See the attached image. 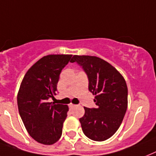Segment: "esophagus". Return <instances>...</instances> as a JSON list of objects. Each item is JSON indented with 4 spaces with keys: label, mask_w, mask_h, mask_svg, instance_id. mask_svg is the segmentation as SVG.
<instances>
[{
    "label": "esophagus",
    "mask_w": 156,
    "mask_h": 156,
    "mask_svg": "<svg viewBox=\"0 0 156 156\" xmlns=\"http://www.w3.org/2000/svg\"><path fill=\"white\" fill-rule=\"evenodd\" d=\"M76 107V105H74V104H72V103H70V104L69 105V107L70 109H72L73 108V107Z\"/></svg>",
    "instance_id": "esophagus-1"
}]
</instances>
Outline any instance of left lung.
I'll list each match as a JSON object with an SVG mask.
<instances>
[{
	"label": "left lung",
	"mask_w": 156,
	"mask_h": 156,
	"mask_svg": "<svg viewBox=\"0 0 156 156\" xmlns=\"http://www.w3.org/2000/svg\"><path fill=\"white\" fill-rule=\"evenodd\" d=\"M77 62L87 74L89 90L94 97L96 108L84 107L79 119L85 135L94 141H104L115 134L127 108V87L125 79L115 67L102 58L74 55Z\"/></svg>",
	"instance_id": "left-lung-1"
}]
</instances>
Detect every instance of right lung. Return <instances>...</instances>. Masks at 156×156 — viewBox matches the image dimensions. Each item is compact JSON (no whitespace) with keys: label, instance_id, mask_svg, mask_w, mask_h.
<instances>
[{"label":"right lung","instance_id":"add662e5","mask_svg":"<svg viewBox=\"0 0 156 156\" xmlns=\"http://www.w3.org/2000/svg\"><path fill=\"white\" fill-rule=\"evenodd\" d=\"M72 55L51 54L41 58L26 72L17 94L20 116L30 135L40 144L56 143L62 133L67 105L48 102L56 94L62 69Z\"/></svg>","mask_w":156,"mask_h":156}]
</instances>
